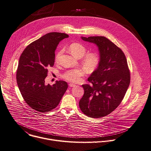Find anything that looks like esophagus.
I'll return each mask as SVG.
<instances>
[{"instance_id":"obj_1","label":"esophagus","mask_w":151,"mask_h":151,"mask_svg":"<svg viewBox=\"0 0 151 151\" xmlns=\"http://www.w3.org/2000/svg\"><path fill=\"white\" fill-rule=\"evenodd\" d=\"M68 85H69V86L71 87H75V86H76V84H73V83H70Z\"/></svg>"}]
</instances>
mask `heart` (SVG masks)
Masks as SVG:
<instances>
[{
    "instance_id": "obj_1",
    "label": "heart",
    "mask_w": 151,
    "mask_h": 151,
    "mask_svg": "<svg viewBox=\"0 0 151 151\" xmlns=\"http://www.w3.org/2000/svg\"><path fill=\"white\" fill-rule=\"evenodd\" d=\"M68 50L76 58H81L84 56L83 59V63L88 70H94L98 67L100 62L99 55L95 52H90L86 54V48L84 45L78 43H73L68 47ZM63 52V50H61L57 53L55 57L57 61H59ZM84 75L85 70L84 69L81 68H76L66 71L63 73L62 76L67 81L77 82Z\"/></svg>"
}]
</instances>
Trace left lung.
I'll return each mask as SVG.
<instances>
[{"mask_svg":"<svg viewBox=\"0 0 151 151\" xmlns=\"http://www.w3.org/2000/svg\"><path fill=\"white\" fill-rule=\"evenodd\" d=\"M98 47L100 62L88 78L90 84L83 85L84 94L79 101L81 110L92 118L110 114L120 105L130 84V72L123 51L102 36L81 37Z\"/></svg>","mask_w":151,"mask_h":151,"instance_id":"left-lung-1","label":"left lung"}]
</instances>
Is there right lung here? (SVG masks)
<instances>
[{"instance_id": "1", "label": "right lung", "mask_w": 151, "mask_h": 151, "mask_svg": "<svg viewBox=\"0 0 151 151\" xmlns=\"http://www.w3.org/2000/svg\"><path fill=\"white\" fill-rule=\"evenodd\" d=\"M65 33L50 32L29 45L22 52L16 73L19 90L26 103L37 111L45 113L56 108L67 89L65 81L45 84L48 68L55 62V51Z\"/></svg>"}]
</instances>
